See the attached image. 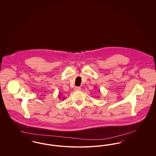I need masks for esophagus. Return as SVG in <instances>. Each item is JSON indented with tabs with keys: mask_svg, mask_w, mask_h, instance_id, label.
I'll list each match as a JSON object with an SVG mask.
<instances>
[{
	"mask_svg": "<svg viewBox=\"0 0 156 156\" xmlns=\"http://www.w3.org/2000/svg\"><path fill=\"white\" fill-rule=\"evenodd\" d=\"M81 89V88H80V87H75L74 88L75 90H80Z\"/></svg>",
	"mask_w": 156,
	"mask_h": 156,
	"instance_id": "34e87169",
	"label": "esophagus"
}]
</instances>
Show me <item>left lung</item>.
I'll return each instance as SVG.
<instances>
[{"mask_svg":"<svg viewBox=\"0 0 156 156\" xmlns=\"http://www.w3.org/2000/svg\"><path fill=\"white\" fill-rule=\"evenodd\" d=\"M99 92H100V90H99Z\"/></svg>","mask_w":156,"mask_h":156,"instance_id":"8db88e82","label":"left lung"}]
</instances>
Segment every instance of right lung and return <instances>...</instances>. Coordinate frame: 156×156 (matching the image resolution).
<instances>
[{
  "label": "right lung",
  "instance_id": "right-lung-1",
  "mask_svg": "<svg viewBox=\"0 0 156 156\" xmlns=\"http://www.w3.org/2000/svg\"><path fill=\"white\" fill-rule=\"evenodd\" d=\"M62 97H63V96L62 95V94L59 92V95H58V98H59V99H62V98L64 99V98H62Z\"/></svg>",
  "mask_w": 156,
  "mask_h": 156
}]
</instances>
